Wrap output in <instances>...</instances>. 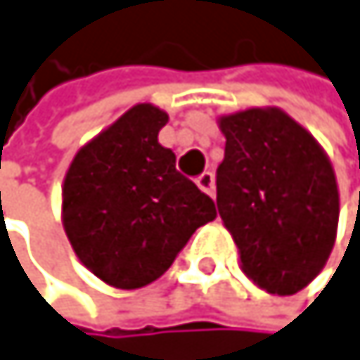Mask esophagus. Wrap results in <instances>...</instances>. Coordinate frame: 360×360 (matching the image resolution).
<instances>
[{"label": "esophagus", "mask_w": 360, "mask_h": 360, "mask_svg": "<svg viewBox=\"0 0 360 360\" xmlns=\"http://www.w3.org/2000/svg\"><path fill=\"white\" fill-rule=\"evenodd\" d=\"M196 186L205 192V194H210V196H214V192H216V184H214V174L210 172V170H205L198 179H196Z\"/></svg>", "instance_id": "34e87169"}]
</instances>
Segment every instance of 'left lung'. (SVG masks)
I'll list each match as a JSON object with an SVG mask.
<instances>
[{"instance_id":"1","label":"left lung","mask_w":360,"mask_h":360,"mask_svg":"<svg viewBox=\"0 0 360 360\" xmlns=\"http://www.w3.org/2000/svg\"><path fill=\"white\" fill-rule=\"evenodd\" d=\"M216 172L218 214L244 274L292 296L322 272L339 224V190L322 144L281 108L224 114Z\"/></svg>"}]
</instances>
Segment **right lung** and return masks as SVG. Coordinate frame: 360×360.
Masks as SVG:
<instances>
[{
	"instance_id": "1",
	"label": "right lung",
	"mask_w": 360,
	"mask_h": 360,
	"mask_svg": "<svg viewBox=\"0 0 360 360\" xmlns=\"http://www.w3.org/2000/svg\"><path fill=\"white\" fill-rule=\"evenodd\" d=\"M168 114L129 108L86 142L62 184V224L77 259L116 289L158 281L192 233L216 218L214 200L174 168L158 136Z\"/></svg>"
}]
</instances>
